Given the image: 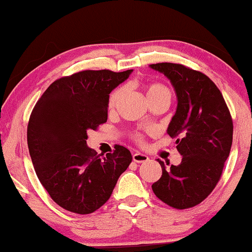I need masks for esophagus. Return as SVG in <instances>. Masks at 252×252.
<instances>
[{"instance_id": "1", "label": "esophagus", "mask_w": 252, "mask_h": 252, "mask_svg": "<svg viewBox=\"0 0 252 252\" xmlns=\"http://www.w3.org/2000/svg\"><path fill=\"white\" fill-rule=\"evenodd\" d=\"M148 159H149V157L147 155H144V154H141V153H135L132 154V160L136 163H144V162H148Z\"/></svg>"}]
</instances>
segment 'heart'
<instances>
[{
    "label": "heart",
    "mask_w": 252,
    "mask_h": 252,
    "mask_svg": "<svg viewBox=\"0 0 252 252\" xmlns=\"http://www.w3.org/2000/svg\"><path fill=\"white\" fill-rule=\"evenodd\" d=\"M144 89L149 102L155 98H159V97H166L169 101L171 99L170 90H169L164 84L149 83L144 87ZM123 92H124L123 88L120 87L117 88V89H115L114 92L110 94V97H109V109H110V110H113V109L116 107L118 101H120L121 97L123 95ZM137 139H139V137H137Z\"/></svg>",
    "instance_id": "obj_1"
}]
</instances>
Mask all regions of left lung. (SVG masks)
Segmentation results:
<instances>
[{
	"label": "left lung",
	"instance_id": "left-lung-1",
	"mask_svg": "<svg viewBox=\"0 0 252 252\" xmlns=\"http://www.w3.org/2000/svg\"><path fill=\"white\" fill-rule=\"evenodd\" d=\"M150 68L170 80L177 109L168 132L176 139L182 162L166 168L153 191L176 209L192 208L210 195L220 181L232 144L231 115L216 84L202 72L175 63H156ZM169 165V164H166Z\"/></svg>",
	"mask_w": 252,
	"mask_h": 252
}]
</instances>
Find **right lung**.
<instances>
[{
    "instance_id": "right-lung-1",
    "label": "right lung",
    "mask_w": 252,
    "mask_h": 252,
    "mask_svg": "<svg viewBox=\"0 0 252 252\" xmlns=\"http://www.w3.org/2000/svg\"><path fill=\"white\" fill-rule=\"evenodd\" d=\"M132 69L84 70L51 83L30 115L29 154L53 201L75 214H92L110 198L131 154L116 145L99 157L87 145L88 131L108 120L109 94Z\"/></svg>"
}]
</instances>
